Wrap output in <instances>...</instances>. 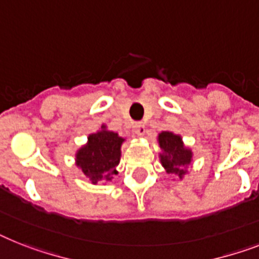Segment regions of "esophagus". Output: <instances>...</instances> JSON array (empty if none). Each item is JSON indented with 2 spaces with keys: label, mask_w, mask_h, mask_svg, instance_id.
Returning a JSON list of instances; mask_svg holds the SVG:
<instances>
[{
  "label": "esophagus",
  "mask_w": 259,
  "mask_h": 259,
  "mask_svg": "<svg viewBox=\"0 0 259 259\" xmlns=\"http://www.w3.org/2000/svg\"><path fill=\"white\" fill-rule=\"evenodd\" d=\"M135 128V132L139 135V136H143V135L145 134V125L143 124V123H136V124L134 125Z\"/></svg>",
  "instance_id": "esophagus-1"
}]
</instances>
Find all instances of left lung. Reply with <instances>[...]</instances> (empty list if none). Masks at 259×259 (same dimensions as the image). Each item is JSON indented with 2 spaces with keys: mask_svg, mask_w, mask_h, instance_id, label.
<instances>
[{
  "mask_svg": "<svg viewBox=\"0 0 259 259\" xmlns=\"http://www.w3.org/2000/svg\"><path fill=\"white\" fill-rule=\"evenodd\" d=\"M159 144L164 151V155H161V164L166 172L183 176L185 173L184 168L191 164L192 152L184 148L180 136L173 135L172 132H161L159 135Z\"/></svg>",
  "mask_w": 259,
  "mask_h": 259,
  "instance_id": "8db88e82",
  "label": "left lung"
}]
</instances>
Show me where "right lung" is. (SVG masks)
<instances>
[{"label":"right lung","instance_id":"right-lung-1","mask_svg":"<svg viewBox=\"0 0 259 259\" xmlns=\"http://www.w3.org/2000/svg\"><path fill=\"white\" fill-rule=\"evenodd\" d=\"M124 139L115 132L99 131L90 135L89 144L80 148L76 153V165L90 180H111L116 175V165L120 160V145Z\"/></svg>","mask_w":259,"mask_h":259}]
</instances>
